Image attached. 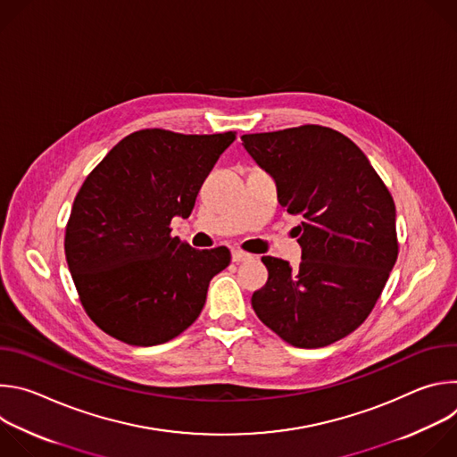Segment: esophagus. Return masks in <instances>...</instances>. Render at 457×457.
Returning a JSON list of instances; mask_svg holds the SVG:
<instances>
[{"label":"esophagus","mask_w":457,"mask_h":457,"mask_svg":"<svg viewBox=\"0 0 457 457\" xmlns=\"http://www.w3.org/2000/svg\"><path fill=\"white\" fill-rule=\"evenodd\" d=\"M231 258H233V262L240 264V262H245V260H251L253 254H249V253H245V251H242V249H235V251L231 253Z\"/></svg>","instance_id":"1"}]
</instances>
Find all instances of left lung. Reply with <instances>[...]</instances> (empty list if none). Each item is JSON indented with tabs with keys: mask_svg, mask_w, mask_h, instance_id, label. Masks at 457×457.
Listing matches in <instances>:
<instances>
[{
	"mask_svg": "<svg viewBox=\"0 0 457 457\" xmlns=\"http://www.w3.org/2000/svg\"><path fill=\"white\" fill-rule=\"evenodd\" d=\"M242 145L275 177L282 210L303 217L300 266L262 256L270 277L251 305L289 345H331L365 321L396 264L393 195L365 154L328 126L249 134Z\"/></svg>",
	"mask_w": 457,
	"mask_h": 457,
	"instance_id": "1",
	"label": "left lung"
}]
</instances>
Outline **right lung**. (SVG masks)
Returning a JSON list of instances; mask_svg holds the SVG:
<instances>
[{
	"mask_svg": "<svg viewBox=\"0 0 457 457\" xmlns=\"http://www.w3.org/2000/svg\"><path fill=\"white\" fill-rule=\"evenodd\" d=\"M235 132L184 136L146 128L126 136L88 173L64 229V254L81 305L106 335L150 347L199 318L226 245L193 249L171 219L195 199Z\"/></svg>",
	"mask_w": 457,
	"mask_h": 457,
	"instance_id": "right-lung-1",
	"label": "right lung"
}]
</instances>
